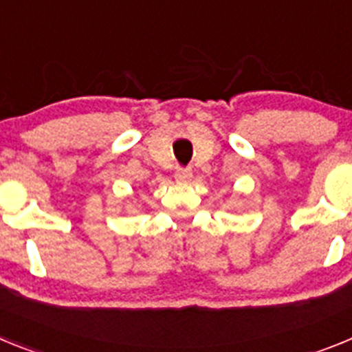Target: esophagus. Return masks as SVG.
Returning <instances> with one entry per match:
<instances>
[{"label":"esophagus","mask_w":352,"mask_h":352,"mask_svg":"<svg viewBox=\"0 0 352 352\" xmlns=\"http://www.w3.org/2000/svg\"><path fill=\"white\" fill-rule=\"evenodd\" d=\"M174 179L178 183H188L192 179V169H178L176 170V174H174Z\"/></svg>","instance_id":"1"}]
</instances>
